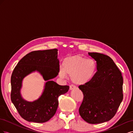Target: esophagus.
Wrapping results in <instances>:
<instances>
[{
  "label": "esophagus",
  "instance_id": "esophagus-1",
  "mask_svg": "<svg viewBox=\"0 0 133 133\" xmlns=\"http://www.w3.org/2000/svg\"><path fill=\"white\" fill-rule=\"evenodd\" d=\"M75 87L74 85H70V88H69L70 90H73V89H75Z\"/></svg>",
  "mask_w": 133,
  "mask_h": 133
}]
</instances>
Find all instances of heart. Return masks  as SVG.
I'll use <instances>...</instances> for the list:
<instances>
[{"mask_svg":"<svg viewBox=\"0 0 133 133\" xmlns=\"http://www.w3.org/2000/svg\"><path fill=\"white\" fill-rule=\"evenodd\" d=\"M97 70L94 60L88 59L81 55H75L64 59L63 68L59 71L60 77L71 76V81L76 85H84L90 82Z\"/></svg>","mask_w":133,"mask_h":133,"instance_id":"b5f03b06","label":"heart"}]
</instances>
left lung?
Instances as JSON below:
<instances>
[{
    "label": "left lung",
    "mask_w": 133,
    "mask_h": 133,
    "mask_svg": "<svg viewBox=\"0 0 133 133\" xmlns=\"http://www.w3.org/2000/svg\"><path fill=\"white\" fill-rule=\"evenodd\" d=\"M97 65V71L90 82L79 86L84 95L79 111L88 123L99 124L114 117L123 99L121 71L108 55L89 53Z\"/></svg>",
    "instance_id": "8db88e82"
}]
</instances>
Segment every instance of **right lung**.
Segmentation results:
<instances>
[{
    "label": "right lung",
    "instance_id": "right-lung-1",
    "mask_svg": "<svg viewBox=\"0 0 133 133\" xmlns=\"http://www.w3.org/2000/svg\"><path fill=\"white\" fill-rule=\"evenodd\" d=\"M57 49L35 50L25 55L17 64L11 76L12 103L19 115L28 122L45 123L55 115L58 107V97L66 93L68 85H59L51 79L55 78L60 69ZM37 70L47 82L42 96L37 101L28 102L19 93L23 78Z\"/></svg>",
    "mask_w": 133,
    "mask_h": 133
}]
</instances>
